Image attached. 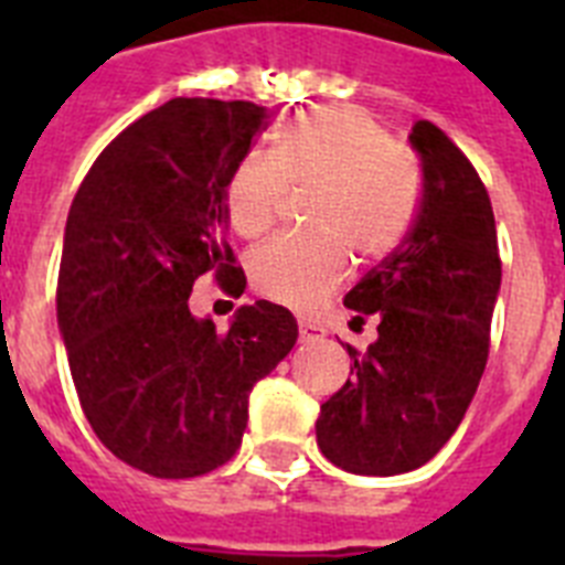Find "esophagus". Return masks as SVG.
<instances>
[{
  "label": "esophagus",
  "instance_id": "1",
  "mask_svg": "<svg viewBox=\"0 0 565 565\" xmlns=\"http://www.w3.org/2000/svg\"><path fill=\"white\" fill-rule=\"evenodd\" d=\"M322 337H326V328L311 319H299V342H319Z\"/></svg>",
  "mask_w": 565,
  "mask_h": 565
}]
</instances>
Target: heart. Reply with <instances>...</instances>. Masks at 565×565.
Returning a JSON list of instances; mask_svg holds the SVG:
<instances>
[{
  "instance_id": "b5f03b06",
  "label": "heart",
  "mask_w": 565,
  "mask_h": 565,
  "mask_svg": "<svg viewBox=\"0 0 565 565\" xmlns=\"http://www.w3.org/2000/svg\"><path fill=\"white\" fill-rule=\"evenodd\" d=\"M313 234L266 243L248 259L252 282L279 306L311 311L362 263L391 257L411 234L422 201L413 154L373 115L356 107H313L288 118L274 149L239 158L226 181V214L239 237H263L291 189H311Z\"/></svg>"
}]
</instances>
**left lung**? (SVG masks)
<instances>
[{"label":"left lung","instance_id":"1","mask_svg":"<svg viewBox=\"0 0 565 565\" xmlns=\"http://www.w3.org/2000/svg\"><path fill=\"white\" fill-rule=\"evenodd\" d=\"M422 201L402 246L364 274L344 306L379 313V339L317 418L322 456L356 476H398L430 461L458 430L489 356L501 288L495 214L450 135L416 121Z\"/></svg>","mask_w":565,"mask_h":565}]
</instances>
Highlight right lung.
Masks as SVG:
<instances>
[{"label":"right lung","instance_id":"right-lung-1","mask_svg":"<svg viewBox=\"0 0 565 565\" xmlns=\"http://www.w3.org/2000/svg\"><path fill=\"white\" fill-rule=\"evenodd\" d=\"M252 102L172 98L104 147L64 228L56 311L98 441L154 478L232 461L248 393L297 342L288 308L257 299L228 331L194 319V279L246 288L226 243V181L266 124Z\"/></svg>","mask_w":565,"mask_h":565}]
</instances>
